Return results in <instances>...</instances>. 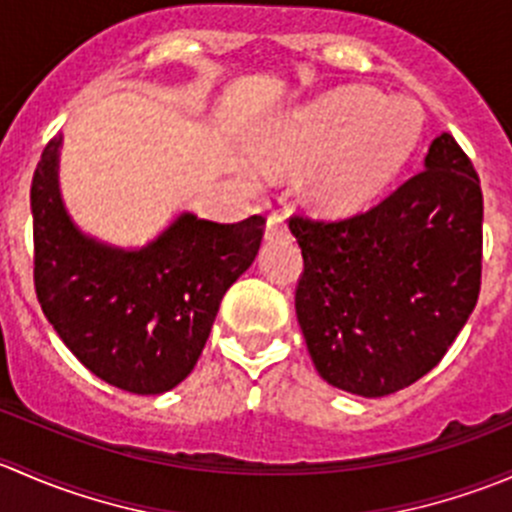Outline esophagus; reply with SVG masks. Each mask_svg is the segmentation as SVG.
Masks as SVG:
<instances>
[{"label":"esophagus","mask_w":512,"mask_h":512,"mask_svg":"<svg viewBox=\"0 0 512 512\" xmlns=\"http://www.w3.org/2000/svg\"><path fill=\"white\" fill-rule=\"evenodd\" d=\"M282 237H289L285 215H270L265 227V240H282Z\"/></svg>","instance_id":"34e87169"}]
</instances>
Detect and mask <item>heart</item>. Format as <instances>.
I'll use <instances>...</instances> for the list:
<instances>
[{"mask_svg": "<svg viewBox=\"0 0 512 512\" xmlns=\"http://www.w3.org/2000/svg\"><path fill=\"white\" fill-rule=\"evenodd\" d=\"M423 111L411 98L369 89H342L297 108L260 143L267 163L319 160L309 178L314 198L329 210L352 213L369 205L414 153Z\"/></svg>", "mask_w": 512, "mask_h": 512, "instance_id": "obj_1", "label": "heart"}]
</instances>
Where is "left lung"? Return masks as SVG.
<instances>
[{
    "mask_svg": "<svg viewBox=\"0 0 512 512\" xmlns=\"http://www.w3.org/2000/svg\"><path fill=\"white\" fill-rule=\"evenodd\" d=\"M304 257L294 309L327 384L379 399L426 376L466 327L480 292L483 193L451 133L423 170L347 220L294 215Z\"/></svg>",
    "mask_w": 512,
    "mask_h": 512,
    "instance_id": "obj_1",
    "label": "left lung"
}]
</instances>
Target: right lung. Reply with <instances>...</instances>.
Segmentation results:
<instances>
[{"mask_svg":"<svg viewBox=\"0 0 512 512\" xmlns=\"http://www.w3.org/2000/svg\"><path fill=\"white\" fill-rule=\"evenodd\" d=\"M61 143L49 141L32 180L36 297L91 374L165 394L198 364L225 292L255 262L265 218L223 225L180 213L143 247L111 245L66 210Z\"/></svg>","mask_w":512,"mask_h":512,"instance_id":"right-lung-1","label":"right lung"}]
</instances>
